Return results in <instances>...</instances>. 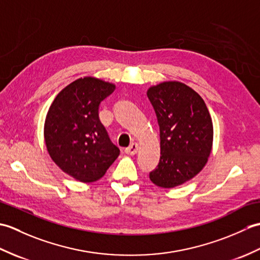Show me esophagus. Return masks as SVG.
Instances as JSON below:
<instances>
[{"label": "esophagus", "instance_id": "esophagus-1", "mask_svg": "<svg viewBox=\"0 0 260 260\" xmlns=\"http://www.w3.org/2000/svg\"><path fill=\"white\" fill-rule=\"evenodd\" d=\"M137 152H139V145H137V143H132L125 150V153L128 154V155H135Z\"/></svg>", "mask_w": 260, "mask_h": 260}]
</instances>
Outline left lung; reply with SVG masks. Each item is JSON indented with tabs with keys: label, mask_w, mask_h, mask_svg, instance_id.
I'll list each match as a JSON object with an SVG mask.
<instances>
[{
	"label": "left lung",
	"mask_w": 260,
	"mask_h": 260,
	"mask_svg": "<svg viewBox=\"0 0 260 260\" xmlns=\"http://www.w3.org/2000/svg\"><path fill=\"white\" fill-rule=\"evenodd\" d=\"M147 97L155 110L161 140L159 162L150 179L170 189L194 178L206 165L212 148V119L200 95L182 82L153 86Z\"/></svg>",
	"instance_id": "obj_1"
}]
</instances>
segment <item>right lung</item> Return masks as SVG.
I'll return each mask as SVG.
<instances>
[{"label":"right lung","mask_w":260,"mask_h":260,"mask_svg":"<svg viewBox=\"0 0 260 260\" xmlns=\"http://www.w3.org/2000/svg\"><path fill=\"white\" fill-rule=\"evenodd\" d=\"M115 85L85 77L54 98L45 123V141L52 161L64 173L85 183L103 178L119 155L99 119V105Z\"/></svg>","instance_id":"obj_1"}]
</instances>
